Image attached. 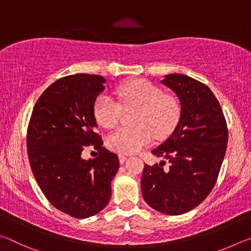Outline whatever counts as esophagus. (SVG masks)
Returning <instances> with one entry per match:
<instances>
[{
	"instance_id": "34e87169",
	"label": "esophagus",
	"mask_w": 251,
	"mask_h": 251,
	"mask_svg": "<svg viewBox=\"0 0 251 251\" xmlns=\"http://www.w3.org/2000/svg\"><path fill=\"white\" fill-rule=\"evenodd\" d=\"M118 158H120V163L121 164H124L125 161L127 160V156L123 155V154H120V155H118Z\"/></svg>"
}]
</instances>
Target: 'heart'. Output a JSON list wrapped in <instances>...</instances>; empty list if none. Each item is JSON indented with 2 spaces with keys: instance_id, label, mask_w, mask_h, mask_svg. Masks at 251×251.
Here are the masks:
<instances>
[{
  "instance_id": "1",
  "label": "heart",
  "mask_w": 251,
  "mask_h": 251,
  "mask_svg": "<svg viewBox=\"0 0 251 251\" xmlns=\"http://www.w3.org/2000/svg\"><path fill=\"white\" fill-rule=\"evenodd\" d=\"M116 95L125 107H138L134 123L137 126H121L107 137L110 150L123 154L138 152L154 138H164L172 133L180 117V105L175 96L163 94L156 85L145 79H135L122 85ZM122 107L108 94L97 97L94 115L105 128L115 126L120 121Z\"/></svg>"
}]
</instances>
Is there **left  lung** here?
<instances>
[{"instance_id": "1", "label": "left lung", "mask_w": 251, "mask_h": 251, "mask_svg": "<svg viewBox=\"0 0 251 251\" xmlns=\"http://www.w3.org/2000/svg\"><path fill=\"white\" fill-rule=\"evenodd\" d=\"M161 84L180 103V117L171 136L152 150L165 161L145 165L142 193L152 209L181 215L197 207L214 188L228 142L223 109L207 85L182 74L165 75Z\"/></svg>"}]
</instances>
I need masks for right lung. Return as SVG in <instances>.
<instances>
[{"mask_svg":"<svg viewBox=\"0 0 251 251\" xmlns=\"http://www.w3.org/2000/svg\"><path fill=\"white\" fill-rule=\"evenodd\" d=\"M100 75L75 74L49 86L34 106L27 128L32 172L52 205L72 217L99 214L112 196V182L120 167L114 152L96 134L94 104L104 91ZM93 145L99 157L86 161L85 147Z\"/></svg>","mask_w":251,"mask_h":251,"instance_id":"obj_1","label":"right lung"}]
</instances>
